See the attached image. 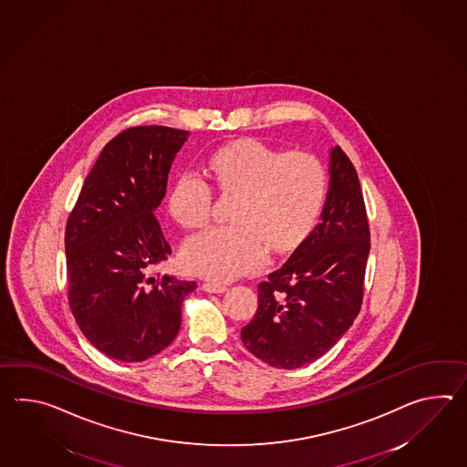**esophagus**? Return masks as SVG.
Instances as JSON below:
<instances>
[{"label":"esophagus","mask_w":467,"mask_h":467,"mask_svg":"<svg viewBox=\"0 0 467 467\" xmlns=\"http://www.w3.org/2000/svg\"><path fill=\"white\" fill-rule=\"evenodd\" d=\"M202 288H204V291H208V293H224V291H228L226 285H223V283H211V281L204 283Z\"/></svg>","instance_id":"34e87169"}]
</instances>
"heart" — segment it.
Masks as SVG:
<instances>
[{"label": "heart", "instance_id": "b5f03b06", "mask_svg": "<svg viewBox=\"0 0 467 467\" xmlns=\"http://www.w3.org/2000/svg\"><path fill=\"white\" fill-rule=\"evenodd\" d=\"M206 172L219 191L236 194L231 224L211 226L187 239L182 261L187 270L211 280H233L256 270L273 251H288L305 238L322 211L328 174L310 152L283 154L258 140H239L216 149ZM213 187L208 179L186 171L167 196L171 216L184 228L209 219Z\"/></svg>", "mask_w": 467, "mask_h": 467}]
</instances>
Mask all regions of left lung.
Here are the masks:
<instances>
[{
  "instance_id": "8db88e82",
  "label": "left lung",
  "mask_w": 467,
  "mask_h": 467,
  "mask_svg": "<svg viewBox=\"0 0 467 467\" xmlns=\"http://www.w3.org/2000/svg\"><path fill=\"white\" fill-rule=\"evenodd\" d=\"M330 189L322 221L288 261L258 285V310L241 340L259 360L300 368L332 348L352 327L363 298L370 231L350 159L330 150Z\"/></svg>"
}]
</instances>
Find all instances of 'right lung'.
<instances>
[{
	"instance_id": "right-lung-1",
	"label": "right lung",
	"mask_w": 467,
	"mask_h": 467,
	"mask_svg": "<svg viewBox=\"0 0 467 467\" xmlns=\"http://www.w3.org/2000/svg\"><path fill=\"white\" fill-rule=\"evenodd\" d=\"M187 130L130 127L105 145L65 229L68 303L97 350L120 362L162 352L181 328L196 281L149 276L171 246L157 221Z\"/></svg>"
}]
</instances>
